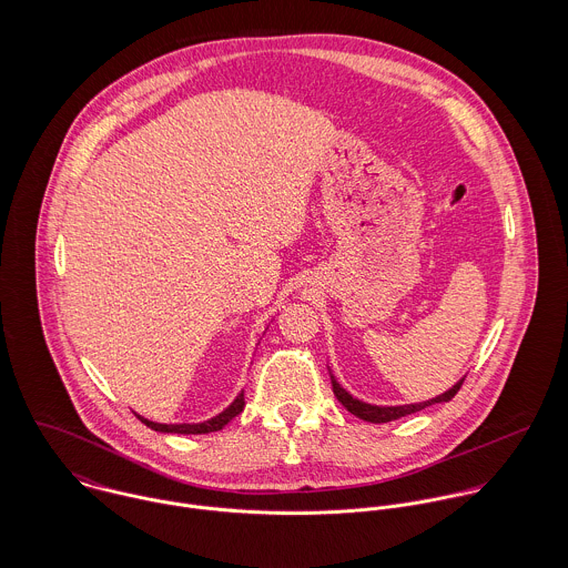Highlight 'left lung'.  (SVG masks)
Instances as JSON below:
<instances>
[{
    "label": "left lung",
    "mask_w": 568,
    "mask_h": 568,
    "mask_svg": "<svg viewBox=\"0 0 568 568\" xmlns=\"http://www.w3.org/2000/svg\"><path fill=\"white\" fill-rule=\"evenodd\" d=\"M329 378H332V392H334L336 400L345 406L352 415H356V417H361V419H365V422H372V424L394 422V419H398V417L417 413V410H422V408H426V406L437 405V403H448V400L455 398V394L462 389V383H464V378H462V381H459L457 385H453L448 392H444L442 396H435V398H430V400H426V403L400 406H378L369 405V403H363V400L354 398L349 392H345V389L338 385V381H336L332 374H329Z\"/></svg>",
    "instance_id": "1"
}]
</instances>
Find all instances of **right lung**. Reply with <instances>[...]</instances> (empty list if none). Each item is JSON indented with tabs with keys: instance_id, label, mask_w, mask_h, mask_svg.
<instances>
[{
	"instance_id": "add662e5",
	"label": "right lung",
	"mask_w": 568,
	"mask_h": 568,
	"mask_svg": "<svg viewBox=\"0 0 568 568\" xmlns=\"http://www.w3.org/2000/svg\"><path fill=\"white\" fill-rule=\"evenodd\" d=\"M244 408V392H241L236 396V400L232 405L227 406L225 410H221L219 415L205 419V422H199V424H160V422H151L142 415H138L149 428L153 430H160V433H181V435H203V433H214V430H221L227 422H232L241 410Z\"/></svg>"
}]
</instances>
